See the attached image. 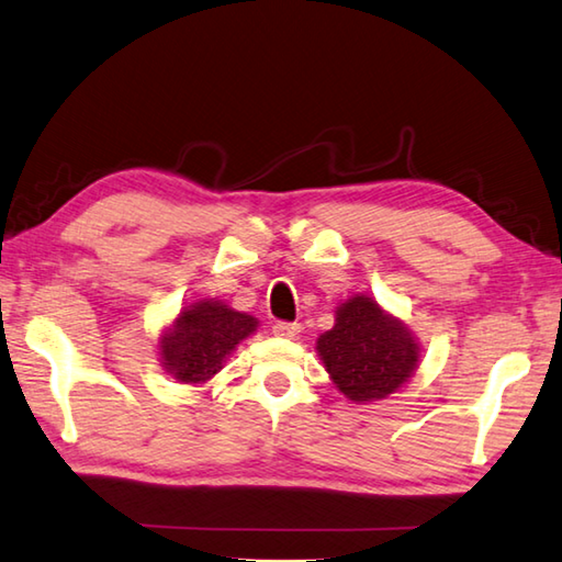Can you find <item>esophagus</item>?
Returning a JSON list of instances; mask_svg holds the SVG:
<instances>
[{
	"instance_id": "obj_1",
	"label": "esophagus",
	"mask_w": 562,
	"mask_h": 562,
	"mask_svg": "<svg viewBox=\"0 0 562 562\" xmlns=\"http://www.w3.org/2000/svg\"><path fill=\"white\" fill-rule=\"evenodd\" d=\"M302 326L297 322H274L272 324V334L282 336V339H294L300 334Z\"/></svg>"
}]
</instances>
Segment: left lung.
<instances>
[{
	"label": "left lung",
	"mask_w": 562,
	"mask_h": 562,
	"mask_svg": "<svg viewBox=\"0 0 562 562\" xmlns=\"http://www.w3.org/2000/svg\"><path fill=\"white\" fill-rule=\"evenodd\" d=\"M324 369L349 401H379L411 379L417 344L375 300L356 294L336 310L334 329L316 341Z\"/></svg>",
	"instance_id": "obj_1"
}]
</instances>
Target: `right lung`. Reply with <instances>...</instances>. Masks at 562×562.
Masks as SVG:
<instances>
[{
	"mask_svg": "<svg viewBox=\"0 0 562 562\" xmlns=\"http://www.w3.org/2000/svg\"><path fill=\"white\" fill-rule=\"evenodd\" d=\"M258 319L221 302L183 307L171 331L161 336L159 351L167 371L181 383H203L223 369L226 356L250 336Z\"/></svg>",
	"mask_w": 562,
	"mask_h": 562,
	"instance_id": "1",
	"label": "right lung"
}]
</instances>
